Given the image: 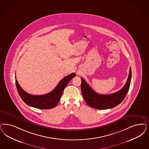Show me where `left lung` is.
Masks as SVG:
<instances>
[{"instance_id":"8db88e82","label":"left lung","mask_w":149,"mask_h":149,"mask_svg":"<svg viewBox=\"0 0 149 149\" xmlns=\"http://www.w3.org/2000/svg\"><path fill=\"white\" fill-rule=\"evenodd\" d=\"M132 78L131 67L125 85L116 93L109 95H101L96 93L83 79H81V90L83 97L87 104L92 108L106 109L113 108L123 101L128 91Z\"/></svg>"}]
</instances>
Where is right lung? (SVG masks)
<instances>
[{
    "label": "right lung",
    "mask_w": 149,
    "mask_h": 149,
    "mask_svg": "<svg viewBox=\"0 0 149 149\" xmlns=\"http://www.w3.org/2000/svg\"><path fill=\"white\" fill-rule=\"evenodd\" d=\"M75 76V73L67 75L61 80L52 91L42 95H33L26 93L21 87L16 79V86L21 99L27 105L38 109H47L56 106L62 97L64 89Z\"/></svg>",
    "instance_id": "add662e5"
}]
</instances>
